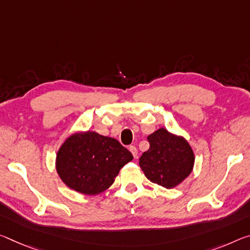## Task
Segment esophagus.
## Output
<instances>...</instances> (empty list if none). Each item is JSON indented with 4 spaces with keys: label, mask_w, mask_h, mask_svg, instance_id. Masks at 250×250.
Wrapping results in <instances>:
<instances>
[{
    "label": "esophagus",
    "mask_w": 250,
    "mask_h": 250,
    "mask_svg": "<svg viewBox=\"0 0 250 250\" xmlns=\"http://www.w3.org/2000/svg\"><path fill=\"white\" fill-rule=\"evenodd\" d=\"M129 150H130V152H131V153L133 154V157L137 158V156H138V149L136 148V146H129Z\"/></svg>",
    "instance_id": "1"
}]
</instances>
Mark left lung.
Returning <instances> with one entry per match:
<instances>
[{
  "label": "left lung",
  "instance_id": "left-lung-1",
  "mask_svg": "<svg viewBox=\"0 0 250 250\" xmlns=\"http://www.w3.org/2000/svg\"><path fill=\"white\" fill-rule=\"evenodd\" d=\"M150 148L142 153L139 166L148 179L172 189L189 177L195 165V153L184 137L160 128L148 136Z\"/></svg>",
  "mask_w": 250,
  "mask_h": 250
}]
</instances>
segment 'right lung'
I'll list each match as a JSON object with an SVG mask.
<instances>
[{
  "mask_svg": "<svg viewBox=\"0 0 250 250\" xmlns=\"http://www.w3.org/2000/svg\"><path fill=\"white\" fill-rule=\"evenodd\" d=\"M132 153L111 137L78 131L61 145L55 158L59 177L74 191L94 196L110 188Z\"/></svg>",
  "mask_w": 250,
  "mask_h": 250,
  "instance_id": "right-lung-1",
  "label": "right lung"
}]
</instances>
